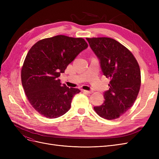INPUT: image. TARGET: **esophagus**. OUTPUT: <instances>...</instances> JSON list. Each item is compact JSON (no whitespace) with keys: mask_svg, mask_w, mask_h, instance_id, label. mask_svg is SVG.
<instances>
[{"mask_svg":"<svg viewBox=\"0 0 159 159\" xmlns=\"http://www.w3.org/2000/svg\"><path fill=\"white\" fill-rule=\"evenodd\" d=\"M85 92L88 93H93V91H88V90H84Z\"/></svg>","mask_w":159,"mask_h":159,"instance_id":"34e87169","label":"esophagus"}]
</instances>
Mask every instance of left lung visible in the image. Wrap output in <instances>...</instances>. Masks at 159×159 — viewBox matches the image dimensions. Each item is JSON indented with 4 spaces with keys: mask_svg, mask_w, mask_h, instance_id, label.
Listing matches in <instances>:
<instances>
[{
    "mask_svg": "<svg viewBox=\"0 0 159 159\" xmlns=\"http://www.w3.org/2000/svg\"><path fill=\"white\" fill-rule=\"evenodd\" d=\"M91 50L100 61L101 68L110 78L104 102L94 107L101 117L119 118L132 107L140 90L141 70L135 57L126 47L113 38H87Z\"/></svg>",
    "mask_w": 159,
    "mask_h": 159,
    "instance_id": "obj_1",
    "label": "left lung"
}]
</instances>
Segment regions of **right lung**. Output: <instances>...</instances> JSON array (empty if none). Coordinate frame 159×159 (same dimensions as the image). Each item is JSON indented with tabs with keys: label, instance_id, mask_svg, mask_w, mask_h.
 <instances>
[{
	"label": "right lung",
	"instance_id": "right-lung-1",
	"mask_svg": "<svg viewBox=\"0 0 159 159\" xmlns=\"http://www.w3.org/2000/svg\"><path fill=\"white\" fill-rule=\"evenodd\" d=\"M88 45L84 38L58 35L37 42L28 51L21 70L22 84L32 106L48 119L68 111L77 88L61 85L58 77Z\"/></svg>",
	"mask_w": 159,
	"mask_h": 159
}]
</instances>
